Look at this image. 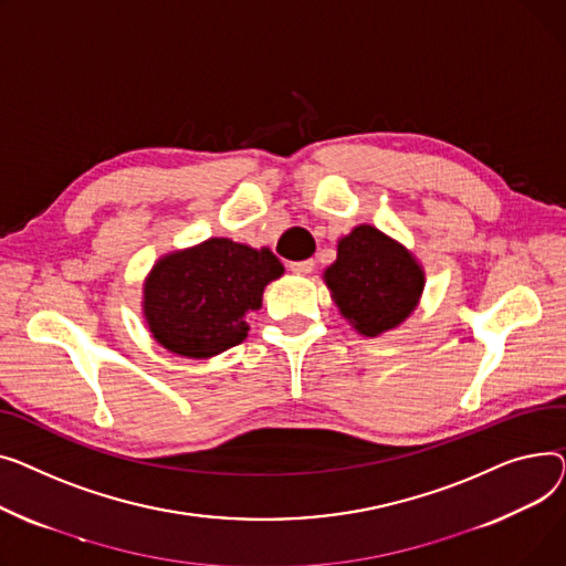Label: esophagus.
<instances>
[{"instance_id": "34e87169", "label": "esophagus", "mask_w": 566, "mask_h": 566, "mask_svg": "<svg viewBox=\"0 0 566 566\" xmlns=\"http://www.w3.org/2000/svg\"><path fill=\"white\" fill-rule=\"evenodd\" d=\"M290 270H292L294 274H298V276H306V274H311V272L315 270V260H313V258H308V260L290 262Z\"/></svg>"}]
</instances>
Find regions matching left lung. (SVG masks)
<instances>
[{
    "label": "left lung",
    "mask_w": 566,
    "mask_h": 566,
    "mask_svg": "<svg viewBox=\"0 0 566 566\" xmlns=\"http://www.w3.org/2000/svg\"><path fill=\"white\" fill-rule=\"evenodd\" d=\"M322 279L340 315L365 338L407 322L424 290L418 258L370 223L356 226L338 240V258Z\"/></svg>",
    "instance_id": "obj_1"
}]
</instances>
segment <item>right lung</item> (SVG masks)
I'll use <instances>...</instances> for the list:
<instances>
[{"label": "right lung", "instance_id": "add662e5", "mask_svg": "<svg viewBox=\"0 0 566 566\" xmlns=\"http://www.w3.org/2000/svg\"><path fill=\"white\" fill-rule=\"evenodd\" d=\"M285 268L268 249L210 238L161 255L144 281V319L155 343L185 358H212L249 336L247 317Z\"/></svg>", "mask_w": 566, "mask_h": 566}]
</instances>
